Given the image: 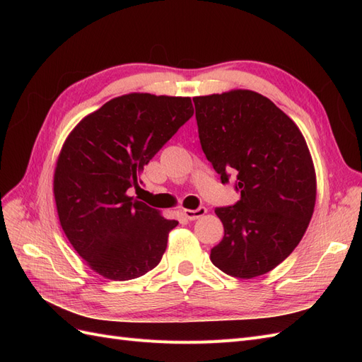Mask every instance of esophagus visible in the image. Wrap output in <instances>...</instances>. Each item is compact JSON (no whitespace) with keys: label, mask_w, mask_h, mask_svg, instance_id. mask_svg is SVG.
Masks as SVG:
<instances>
[{"label":"esophagus","mask_w":362,"mask_h":362,"mask_svg":"<svg viewBox=\"0 0 362 362\" xmlns=\"http://www.w3.org/2000/svg\"><path fill=\"white\" fill-rule=\"evenodd\" d=\"M205 213H206V206H204V205L196 208V210H182V216L187 218V221H196V218H199Z\"/></svg>","instance_id":"esophagus-1"}]
</instances>
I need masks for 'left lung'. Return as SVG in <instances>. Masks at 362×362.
<instances>
[{"label":"left lung","mask_w":362,"mask_h":362,"mask_svg":"<svg viewBox=\"0 0 362 362\" xmlns=\"http://www.w3.org/2000/svg\"><path fill=\"white\" fill-rule=\"evenodd\" d=\"M206 160L240 201L217 206L225 229L210 259L226 275L255 278L299 245L315 204V172L306 141L269 98L252 90L193 98Z\"/></svg>","instance_id":"left-lung-1"}]
</instances>
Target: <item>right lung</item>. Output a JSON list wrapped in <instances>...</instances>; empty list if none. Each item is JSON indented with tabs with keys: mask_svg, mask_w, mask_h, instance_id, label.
Here are the masks:
<instances>
[{
	"mask_svg": "<svg viewBox=\"0 0 362 362\" xmlns=\"http://www.w3.org/2000/svg\"><path fill=\"white\" fill-rule=\"evenodd\" d=\"M193 116L190 98L129 93L86 116L66 139L54 173L60 225L74 249L107 279L154 269L178 225L127 194L140 172Z\"/></svg>",
	"mask_w": 362,
	"mask_h": 362,
	"instance_id": "1",
	"label": "right lung"
}]
</instances>
